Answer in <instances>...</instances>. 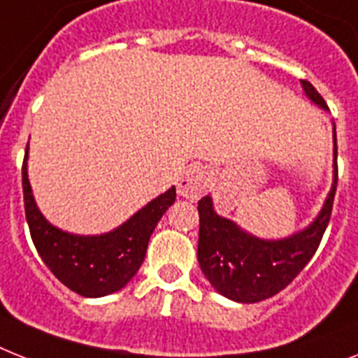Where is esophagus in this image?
<instances>
[{"instance_id": "1", "label": "esophagus", "mask_w": 358, "mask_h": 358, "mask_svg": "<svg viewBox=\"0 0 358 358\" xmlns=\"http://www.w3.org/2000/svg\"><path fill=\"white\" fill-rule=\"evenodd\" d=\"M206 182H208V173L205 168L190 166L177 179V192L185 199L196 201L206 190Z\"/></svg>"}]
</instances>
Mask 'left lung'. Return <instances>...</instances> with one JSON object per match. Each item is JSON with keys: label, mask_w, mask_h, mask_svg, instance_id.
Listing matches in <instances>:
<instances>
[{"label": "left lung", "mask_w": 358, "mask_h": 358, "mask_svg": "<svg viewBox=\"0 0 358 358\" xmlns=\"http://www.w3.org/2000/svg\"><path fill=\"white\" fill-rule=\"evenodd\" d=\"M303 93L313 104L329 109L324 99L307 80ZM333 185L322 210L309 227L282 239L256 238L232 220L214 210L210 196L197 203L199 210V243L197 262L215 291L241 303H256L278 294L317 252L331 217L336 181V131L333 126Z\"/></svg>", "instance_id": "1"}]
</instances>
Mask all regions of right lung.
Returning a JSON list of instances; mask_svg holds the SVG:
<instances>
[{
    "label": "right lung",
    "instance_id": "add662e5",
    "mask_svg": "<svg viewBox=\"0 0 358 358\" xmlns=\"http://www.w3.org/2000/svg\"><path fill=\"white\" fill-rule=\"evenodd\" d=\"M27 159L29 148L22 168L23 201L31 238L43 264L80 296L100 298L120 291L143 265L150 236L176 201V186L150 201L111 232L71 234L51 225L38 208L27 173Z\"/></svg>",
    "mask_w": 358,
    "mask_h": 358
}]
</instances>
